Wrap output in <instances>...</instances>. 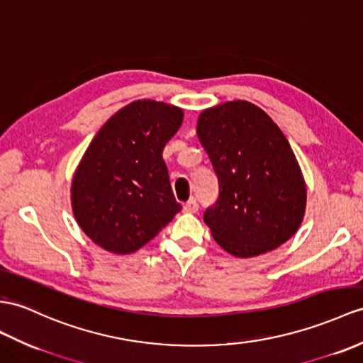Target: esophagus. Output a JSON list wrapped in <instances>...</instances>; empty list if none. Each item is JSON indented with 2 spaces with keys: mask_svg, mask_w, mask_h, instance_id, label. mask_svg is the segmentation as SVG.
Here are the masks:
<instances>
[{
  "mask_svg": "<svg viewBox=\"0 0 363 363\" xmlns=\"http://www.w3.org/2000/svg\"><path fill=\"white\" fill-rule=\"evenodd\" d=\"M183 211H184V212H189V214H194V212H197V211H199V203H197V200L191 199L189 201L184 203V205H183Z\"/></svg>",
  "mask_w": 363,
  "mask_h": 363,
  "instance_id": "1",
  "label": "esophagus"
}]
</instances>
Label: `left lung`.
I'll return each mask as SVG.
<instances>
[{
  "instance_id": "1",
  "label": "left lung",
  "mask_w": 363,
  "mask_h": 363,
  "mask_svg": "<svg viewBox=\"0 0 363 363\" xmlns=\"http://www.w3.org/2000/svg\"><path fill=\"white\" fill-rule=\"evenodd\" d=\"M197 135L218 179V199L203 217L214 240L243 259L289 240L303 220L306 186L269 115L250 101H228L200 113Z\"/></svg>"
}]
</instances>
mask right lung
Masks as SVG:
<instances>
[{"label":"right lung","instance_id":"add662e5","mask_svg":"<svg viewBox=\"0 0 363 363\" xmlns=\"http://www.w3.org/2000/svg\"><path fill=\"white\" fill-rule=\"evenodd\" d=\"M183 121L177 106L137 100L104 123L72 180V209L94 243L130 254L162 231L182 209L163 149Z\"/></svg>","mask_w":363,"mask_h":363}]
</instances>
